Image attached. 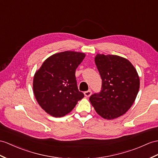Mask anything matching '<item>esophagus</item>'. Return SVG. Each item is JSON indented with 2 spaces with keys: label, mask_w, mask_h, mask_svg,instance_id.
<instances>
[{
  "label": "esophagus",
  "mask_w": 158,
  "mask_h": 158,
  "mask_svg": "<svg viewBox=\"0 0 158 158\" xmlns=\"http://www.w3.org/2000/svg\"><path fill=\"white\" fill-rule=\"evenodd\" d=\"M84 95H85V97H89L92 94V91L90 90H88V91L84 92Z\"/></svg>",
  "instance_id": "obj_1"
}]
</instances>
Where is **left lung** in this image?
Instances as JSON below:
<instances>
[{
    "mask_svg": "<svg viewBox=\"0 0 158 158\" xmlns=\"http://www.w3.org/2000/svg\"><path fill=\"white\" fill-rule=\"evenodd\" d=\"M95 64L102 79L101 91L90 97L96 112L106 119L121 116L132 106L139 89V78L132 64L116 55L97 54Z\"/></svg>",
    "mask_w": 158,
    "mask_h": 158,
    "instance_id": "1",
    "label": "left lung"
}]
</instances>
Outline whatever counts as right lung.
Segmentation results:
<instances>
[{
    "mask_svg": "<svg viewBox=\"0 0 158 158\" xmlns=\"http://www.w3.org/2000/svg\"><path fill=\"white\" fill-rule=\"evenodd\" d=\"M85 56L72 51L57 53L46 59L35 72L34 95L46 113L54 117H64L84 98L77 86L75 72Z\"/></svg>",
    "mask_w": 158,
    "mask_h": 158,
    "instance_id": "obj_1",
    "label": "right lung"
}]
</instances>
